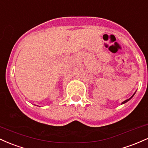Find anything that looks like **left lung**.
Listing matches in <instances>:
<instances>
[{
	"instance_id": "left-lung-1",
	"label": "left lung",
	"mask_w": 148,
	"mask_h": 148,
	"mask_svg": "<svg viewBox=\"0 0 148 148\" xmlns=\"http://www.w3.org/2000/svg\"><path fill=\"white\" fill-rule=\"evenodd\" d=\"M134 94H135V93H134V94H133V96H132V97H131V98H129V99H127V100H126V101H123V102H122V104H124V103H127V101H129V100H130V99H132V98L133 97V96H134Z\"/></svg>"
}]
</instances>
